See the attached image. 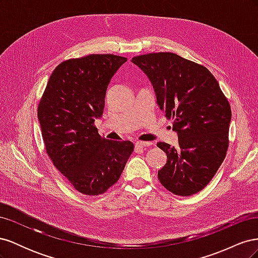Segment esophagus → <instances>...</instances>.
<instances>
[{
    "label": "esophagus",
    "mask_w": 258,
    "mask_h": 258,
    "mask_svg": "<svg viewBox=\"0 0 258 258\" xmlns=\"http://www.w3.org/2000/svg\"><path fill=\"white\" fill-rule=\"evenodd\" d=\"M151 144H152L151 142H142V141H137L136 142V146L137 147H141V148H143L145 146H150Z\"/></svg>",
    "instance_id": "34e87169"
}]
</instances>
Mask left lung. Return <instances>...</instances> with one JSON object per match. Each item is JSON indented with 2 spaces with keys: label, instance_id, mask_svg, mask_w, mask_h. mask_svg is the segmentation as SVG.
I'll list each match as a JSON object with an SVG mask.
<instances>
[{
  "label": "left lung",
  "instance_id": "8db88e82",
  "mask_svg": "<svg viewBox=\"0 0 258 258\" xmlns=\"http://www.w3.org/2000/svg\"><path fill=\"white\" fill-rule=\"evenodd\" d=\"M151 81L157 104L177 132L178 146L159 142L167 162L158 171L162 186L178 196L209 184L228 148L231 110L209 70L172 52L132 58Z\"/></svg>",
  "mask_w": 258,
  "mask_h": 258
}]
</instances>
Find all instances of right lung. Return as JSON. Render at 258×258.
Returning a JSON list of instances; mask_svg holds the SVG:
<instances>
[{
  "label": "right lung",
  "mask_w": 258,
  "mask_h": 258,
  "mask_svg": "<svg viewBox=\"0 0 258 258\" xmlns=\"http://www.w3.org/2000/svg\"><path fill=\"white\" fill-rule=\"evenodd\" d=\"M127 58L89 54L69 59L53 70L37 108L46 152L76 190L105 192L118 181L134 152L130 141L98 134L108 84Z\"/></svg>",
  "instance_id": "1"
}]
</instances>
